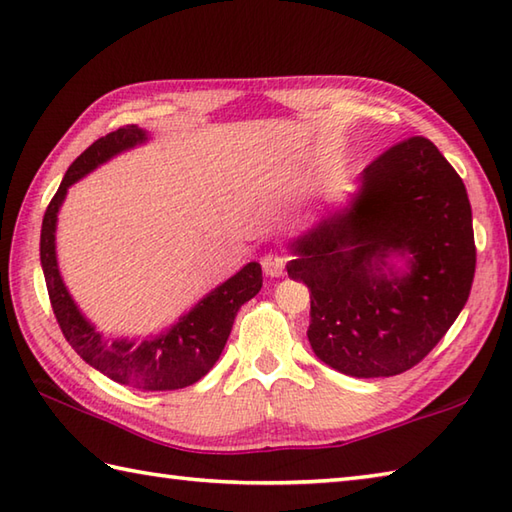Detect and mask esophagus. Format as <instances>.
<instances>
[{"mask_svg": "<svg viewBox=\"0 0 512 512\" xmlns=\"http://www.w3.org/2000/svg\"><path fill=\"white\" fill-rule=\"evenodd\" d=\"M286 262H288V259L284 255L268 253L262 259V268H264V273L268 277H281V275H284V270H286Z\"/></svg>", "mask_w": 512, "mask_h": 512, "instance_id": "1", "label": "esophagus"}]
</instances>
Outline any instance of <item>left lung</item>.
<instances>
[{"mask_svg": "<svg viewBox=\"0 0 512 512\" xmlns=\"http://www.w3.org/2000/svg\"><path fill=\"white\" fill-rule=\"evenodd\" d=\"M290 250L288 275L310 288L314 354L347 376H396L438 345L471 295L469 195L438 147L413 136L365 167L350 209ZM391 256L408 259L407 274Z\"/></svg>", "mask_w": 512, "mask_h": 512, "instance_id": "8db88e82", "label": "left lung"}]
</instances>
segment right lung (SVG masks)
<instances>
[{
	"label": "right lung",
	"instance_id": "add662e5",
	"mask_svg": "<svg viewBox=\"0 0 512 512\" xmlns=\"http://www.w3.org/2000/svg\"><path fill=\"white\" fill-rule=\"evenodd\" d=\"M145 140L147 134L136 125L118 127L116 132L92 143L72 162L43 215L39 250L54 317L72 350L114 383L145 391H169L198 383L215 365L231 334L237 310L262 290L264 279L262 266L257 262L246 264L237 275L209 292L189 314H184L169 332H162L154 339H107L83 317L59 275L57 250H54L57 213L65 193L76 180Z\"/></svg>",
	"mask_w": 512,
	"mask_h": 512
}]
</instances>
